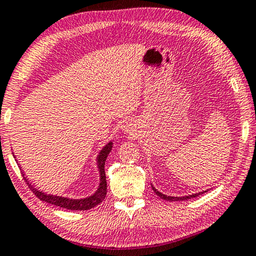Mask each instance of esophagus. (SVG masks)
<instances>
[{
    "label": "esophagus",
    "mask_w": 256,
    "mask_h": 256,
    "mask_svg": "<svg viewBox=\"0 0 256 256\" xmlns=\"http://www.w3.org/2000/svg\"><path fill=\"white\" fill-rule=\"evenodd\" d=\"M125 130H130V125H125Z\"/></svg>",
    "instance_id": "obj_1"
}]
</instances>
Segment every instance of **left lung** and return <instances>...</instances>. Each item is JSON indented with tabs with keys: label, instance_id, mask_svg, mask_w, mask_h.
Wrapping results in <instances>:
<instances>
[{
	"label": "left lung",
	"instance_id": "8db88e82",
	"mask_svg": "<svg viewBox=\"0 0 256 256\" xmlns=\"http://www.w3.org/2000/svg\"><path fill=\"white\" fill-rule=\"evenodd\" d=\"M152 190H154V192H155V194H157V196H160V197L162 198V200H170V202H176V200H190V198L197 197V196H200V194L206 192H198V194H189V196H184V197H172V196H166V194L160 192H158V190H156L155 188H154V186H152Z\"/></svg>",
	"mask_w": 256,
	"mask_h": 256
}]
</instances>
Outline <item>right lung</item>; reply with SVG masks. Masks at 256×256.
<instances>
[{"label": "right lung", "instance_id": "right-lung-1", "mask_svg": "<svg viewBox=\"0 0 256 256\" xmlns=\"http://www.w3.org/2000/svg\"><path fill=\"white\" fill-rule=\"evenodd\" d=\"M112 148V142H109L104 146V149L101 150L98 158H96V163H98L99 172H100V184L96 192L92 194V196L88 198H83V200H70L66 197H60V196H54V194H48L42 192H40L35 188L34 186L27 181L26 178H24V180L27 182V186H30V189L35 194V196L40 198V200L48 202V204L59 206V208L72 210H86L96 208V205H99L101 202L104 200L107 194V181H106V173H104V162L107 160L108 154L110 152ZM25 176V174H24Z\"/></svg>", "mask_w": 256, "mask_h": 256}]
</instances>
